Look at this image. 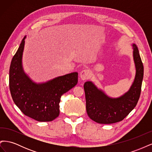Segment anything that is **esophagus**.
<instances>
[{
    "instance_id": "esophagus-1",
    "label": "esophagus",
    "mask_w": 152,
    "mask_h": 152,
    "mask_svg": "<svg viewBox=\"0 0 152 152\" xmlns=\"http://www.w3.org/2000/svg\"><path fill=\"white\" fill-rule=\"evenodd\" d=\"M90 75H91L90 71L89 70H87V69H85V70L81 71V72L80 73V77L81 78V79L83 80L89 79Z\"/></svg>"
}]
</instances>
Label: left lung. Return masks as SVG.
<instances>
[{
	"label": "left lung",
	"mask_w": 152,
	"mask_h": 152,
	"mask_svg": "<svg viewBox=\"0 0 152 152\" xmlns=\"http://www.w3.org/2000/svg\"><path fill=\"white\" fill-rule=\"evenodd\" d=\"M132 48L136 72L134 80L127 93L119 98H110L91 81L85 82L86 111L94 122L108 124L122 121L136 106L141 94L144 68L136 45L133 44Z\"/></svg>",
	"instance_id": "obj_1"
}]
</instances>
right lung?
I'll use <instances>...</instances> for the list:
<instances>
[{
    "instance_id": "right-lung-1",
    "label": "right lung",
    "mask_w": 152,
    "mask_h": 152,
    "mask_svg": "<svg viewBox=\"0 0 152 152\" xmlns=\"http://www.w3.org/2000/svg\"><path fill=\"white\" fill-rule=\"evenodd\" d=\"M25 38L26 36L10 65V89L12 98L25 115L39 122L52 121L59 116L61 96L77 84L78 73H68L45 83H35L22 66Z\"/></svg>"
}]
</instances>
